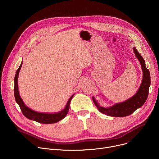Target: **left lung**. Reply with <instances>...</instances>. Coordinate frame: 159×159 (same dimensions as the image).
<instances>
[{
    "mask_svg": "<svg viewBox=\"0 0 159 159\" xmlns=\"http://www.w3.org/2000/svg\"><path fill=\"white\" fill-rule=\"evenodd\" d=\"M133 49L136 57L140 63L141 68L143 73V80H142V82L137 92L126 101L120 103H116L112 106L108 107H104L100 106L95 97H93V101L100 112L108 116H116V117L126 116L132 114L138 108L143 106L146 101L148 96L149 86L151 84L149 71L146 68L144 58L139 53L136 48H133Z\"/></svg>",
    "mask_w": 159,
    "mask_h": 159,
    "instance_id": "1",
    "label": "left lung"
}]
</instances>
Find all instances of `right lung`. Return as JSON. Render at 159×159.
<instances>
[{"label":"right lung","instance_id":"right-lung-1","mask_svg":"<svg viewBox=\"0 0 159 159\" xmlns=\"http://www.w3.org/2000/svg\"><path fill=\"white\" fill-rule=\"evenodd\" d=\"M22 62H21L20 66H19L18 70H16L15 77L14 79V82H15L14 95H15L16 102L19 104V107H20V110L23 115L30 120H32L38 122L39 123L46 124L56 123L58 121H60L61 120L63 119L69 111L70 104L74 94L72 95L70 98V99L68 100V101L67 102L64 109H63L62 111L59 112L54 113H40L30 109V107H28V106L25 105V104L22 101V99L21 98L19 95V88H18V77H19V73L22 67Z\"/></svg>","mask_w":159,"mask_h":159}]
</instances>
